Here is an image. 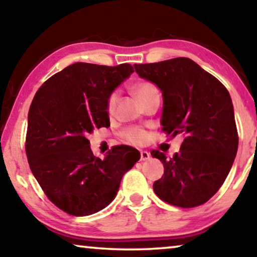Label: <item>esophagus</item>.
Instances as JSON below:
<instances>
[{"label":"esophagus","mask_w":257,"mask_h":257,"mask_svg":"<svg viewBox=\"0 0 257 257\" xmlns=\"http://www.w3.org/2000/svg\"><path fill=\"white\" fill-rule=\"evenodd\" d=\"M151 158V154L148 152V151H141V160L142 161H146Z\"/></svg>","instance_id":"esophagus-1"}]
</instances>
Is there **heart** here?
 I'll return each mask as SVG.
<instances>
[{"label":"heart","instance_id":"1","mask_svg":"<svg viewBox=\"0 0 257 257\" xmlns=\"http://www.w3.org/2000/svg\"><path fill=\"white\" fill-rule=\"evenodd\" d=\"M132 91L142 104H144L146 100L152 98V97L159 95V91L156 85L149 82V81H141V82H137L132 85ZM117 101H119V96H117V93H111L107 99V113L109 115H113V114L115 113ZM124 137L127 138L129 142H132V143L137 145L145 144L149 140L148 133L142 128L137 127H133L125 130Z\"/></svg>","mask_w":257,"mask_h":257}]
</instances>
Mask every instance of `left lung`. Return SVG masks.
<instances>
[{"label": "left lung", "mask_w": 257, "mask_h": 257, "mask_svg": "<svg viewBox=\"0 0 257 257\" xmlns=\"http://www.w3.org/2000/svg\"><path fill=\"white\" fill-rule=\"evenodd\" d=\"M134 67L162 92V132L184 138L173 158L158 150L151 152L165 168L154 182V192L182 208L202 205L222 186L237 156L238 133L230 93L216 77L184 57Z\"/></svg>", "instance_id": "obj_1"}]
</instances>
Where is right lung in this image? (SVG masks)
<instances>
[{"label": "right lung", "instance_id": "1", "mask_svg": "<svg viewBox=\"0 0 257 257\" xmlns=\"http://www.w3.org/2000/svg\"><path fill=\"white\" fill-rule=\"evenodd\" d=\"M133 72L129 64L75 63L35 93L27 119V160L49 200L67 214L88 216L104 209L140 160V152L127 145L96 158L87 138L109 127L108 97Z\"/></svg>", "mask_w": 257, "mask_h": 257}]
</instances>
